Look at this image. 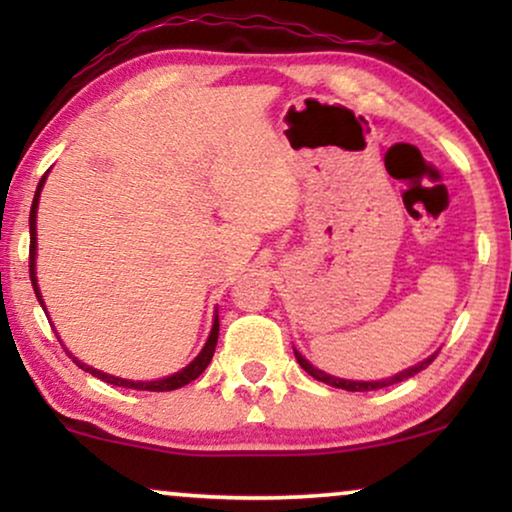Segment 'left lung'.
<instances>
[{"instance_id":"8db88e82","label":"left lung","mask_w":512,"mask_h":512,"mask_svg":"<svg viewBox=\"0 0 512 512\" xmlns=\"http://www.w3.org/2000/svg\"><path fill=\"white\" fill-rule=\"evenodd\" d=\"M293 354H296V361L300 363V368H303L307 375H312L314 380L324 382V384H328V387H335V389H347V391H375V389H382V387H391V384H398V382L408 380V377H415V375L419 373V370H424V368L429 366V363L438 356V352H433L431 356H426L424 361H419V363H415V366H410V368L401 370V373H396V375L387 377V380H370V382H363V380H345V377L328 375V373H324V370L314 368L312 363L307 361L305 356L298 352V349H293Z\"/></svg>"}]
</instances>
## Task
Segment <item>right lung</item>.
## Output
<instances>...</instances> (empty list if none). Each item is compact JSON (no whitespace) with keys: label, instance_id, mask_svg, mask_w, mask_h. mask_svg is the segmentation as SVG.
I'll return each mask as SVG.
<instances>
[{"label":"right lung","instance_id":"right-lung-1","mask_svg":"<svg viewBox=\"0 0 512 512\" xmlns=\"http://www.w3.org/2000/svg\"><path fill=\"white\" fill-rule=\"evenodd\" d=\"M46 177H48V172L44 174V177H41V181H39V186H37V193H34V200H32V209H30V279H32V289H34V293H37V300H39V305L44 307V312H46V305H44V296H41V291H39V284H37V212H39V198H41V188H44V184H46ZM48 317V314H46ZM58 340H60V335H58ZM216 340H219V314H214V324H212V331H209V338H207V342H205V347L200 349V354L195 356V359L188 363L186 368H181L179 373H174V375H167V377H160V380H146V382H142V380H123V377H116V375H109V373H102V370H97V368H93V366H88V363H83V361H79L76 359V356L69 352L67 349V354L72 356V361L76 363V366H79L81 370H86V373H90V375H95L97 380H102V382H107V384H114V387H125V389H139V391H174V389H179V387H184V384H188V382H193L195 377H200L202 375V370H205L207 366H209V361H212V356H214V349H216ZM62 342V340H60Z\"/></svg>","mask_w":512,"mask_h":512}]
</instances>
